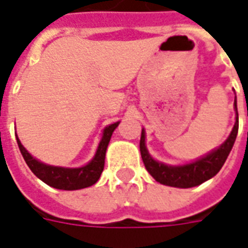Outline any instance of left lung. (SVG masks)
Returning a JSON list of instances; mask_svg holds the SVG:
<instances>
[{"label": "left lung", "mask_w": 248, "mask_h": 248, "mask_svg": "<svg viewBox=\"0 0 248 248\" xmlns=\"http://www.w3.org/2000/svg\"><path fill=\"white\" fill-rule=\"evenodd\" d=\"M238 128H239V120H238V112H236L235 125L232 128L229 139L218 149L209 153L207 156L182 166H168L161 162L155 161L146 151L145 131L142 129L141 139H140V152H141L142 162L145 165L146 170L151 173V176L162 185L184 187V189L201 185L202 182L207 181L211 177L216 176L220 170V168L223 166L231 148L235 142Z\"/></svg>", "instance_id": "8db88e82"}]
</instances>
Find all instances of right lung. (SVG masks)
<instances>
[{"label": "right lung", "mask_w": 248, "mask_h": 248, "mask_svg": "<svg viewBox=\"0 0 248 248\" xmlns=\"http://www.w3.org/2000/svg\"><path fill=\"white\" fill-rule=\"evenodd\" d=\"M119 123L111 124L104 129L103 133V139L99 146L95 157L92 158L91 162H88L86 166L82 168H75V169H70V168H59V166H51L42 164L29 153L21 141L17 139L19 151L22 153L25 161L30 168V170L35 174V176L42 180L45 184L48 186H52L55 189H62V190H78V189H84L88 186L93 185L97 180L100 178L103 169H104V160H106V151L108 142L111 140V136L113 131L116 129Z\"/></svg>", "instance_id": "right-lung-1"}]
</instances>
